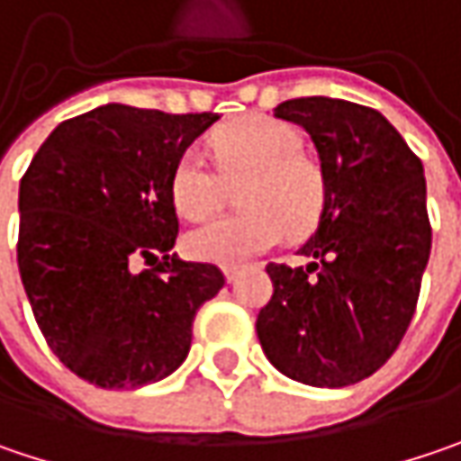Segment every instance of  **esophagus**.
<instances>
[{"label":"esophagus","mask_w":461,"mask_h":461,"mask_svg":"<svg viewBox=\"0 0 461 461\" xmlns=\"http://www.w3.org/2000/svg\"><path fill=\"white\" fill-rule=\"evenodd\" d=\"M224 276H227V282L231 285V282L240 276V268H237V266H227V268H224Z\"/></svg>","instance_id":"34e87169"}]
</instances>
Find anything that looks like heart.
Wrapping results in <instances>:
<instances>
[{
    "label": "heart",
    "instance_id": "b5f03b06",
    "mask_svg": "<svg viewBox=\"0 0 461 461\" xmlns=\"http://www.w3.org/2000/svg\"><path fill=\"white\" fill-rule=\"evenodd\" d=\"M219 177L203 150L187 149L172 172V203L185 219L211 216L224 198V182L237 185L240 213L205 221L185 237L187 253L205 263L237 266L274 248L286 230L311 231L329 201V182L318 161L305 156L294 124L274 117H245L211 138Z\"/></svg>",
    "mask_w": 461,
    "mask_h": 461
}]
</instances>
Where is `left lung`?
Here are the masks:
<instances>
[{
	"label": "left lung",
	"instance_id": "8db88e82",
	"mask_svg": "<svg viewBox=\"0 0 461 461\" xmlns=\"http://www.w3.org/2000/svg\"><path fill=\"white\" fill-rule=\"evenodd\" d=\"M305 127L329 182L303 268L268 263L274 297L258 339L286 378L341 389L373 375L404 337L430 256L420 158L381 112L308 95L274 109Z\"/></svg>",
	"mask_w": 461,
	"mask_h": 461
}]
</instances>
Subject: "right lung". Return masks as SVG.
Returning a JSON list of instances; mask_svg holds the SVG:
<instances>
[{
    "instance_id": "1",
    "label": "right lung",
    "mask_w": 461,
    "mask_h": 461,
    "mask_svg": "<svg viewBox=\"0 0 461 461\" xmlns=\"http://www.w3.org/2000/svg\"><path fill=\"white\" fill-rule=\"evenodd\" d=\"M216 120L104 104L59 124L20 179V279L46 344L88 384L172 375L224 286L216 266L172 253V172Z\"/></svg>"
}]
</instances>
